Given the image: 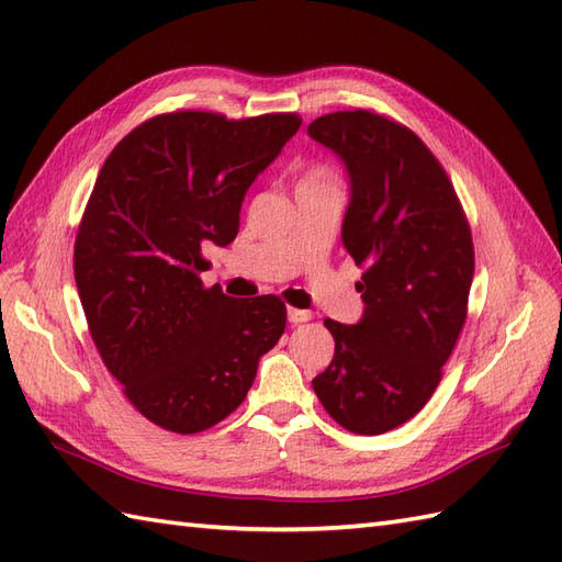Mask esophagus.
Segmentation results:
<instances>
[{
	"label": "esophagus",
	"mask_w": 562,
	"mask_h": 562,
	"mask_svg": "<svg viewBox=\"0 0 562 562\" xmlns=\"http://www.w3.org/2000/svg\"><path fill=\"white\" fill-rule=\"evenodd\" d=\"M288 318H290V324H292V326H296V324H306V321H312V312H302V308H294V306H290V308H288Z\"/></svg>",
	"instance_id": "1"
}]
</instances>
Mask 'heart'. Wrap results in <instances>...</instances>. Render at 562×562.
<instances>
[{
	"label": "heart",
	"instance_id": "obj_1",
	"mask_svg": "<svg viewBox=\"0 0 562 562\" xmlns=\"http://www.w3.org/2000/svg\"><path fill=\"white\" fill-rule=\"evenodd\" d=\"M316 181H333V171L328 166H312L302 178V183H316Z\"/></svg>",
	"mask_w": 562,
	"mask_h": 562
}]
</instances>
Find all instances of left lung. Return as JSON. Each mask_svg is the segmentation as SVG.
<instances>
[{"label":"left lung","mask_w":562,"mask_h":562,"mask_svg":"<svg viewBox=\"0 0 562 562\" xmlns=\"http://www.w3.org/2000/svg\"><path fill=\"white\" fill-rule=\"evenodd\" d=\"M308 135L348 166L342 244L364 270L360 324L324 321L336 352L312 384L338 425L381 435L423 411L459 340L471 226L447 171L405 125L355 109L316 117Z\"/></svg>","instance_id":"left-lung-1"}]
</instances>
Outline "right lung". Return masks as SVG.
I'll return each instance as SVG.
<instances>
[{
  "mask_svg": "<svg viewBox=\"0 0 562 562\" xmlns=\"http://www.w3.org/2000/svg\"><path fill=\"white\" fill-rule=\"evenodd\" d=\"M300 125L296 113H161L117 142L93 183L75 241L83 316L127 401L169 432L234 413L288 326L280 296L234 300L200 274L202 248L234 241L248 186Z\"/></svg>",
  "mask_w": 562,
  "mask_h": 562,
  "instance_id": "1",
  "label": "right lung"
}]
</instances>
